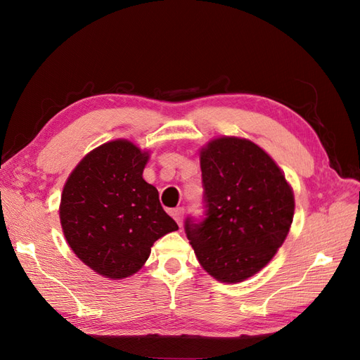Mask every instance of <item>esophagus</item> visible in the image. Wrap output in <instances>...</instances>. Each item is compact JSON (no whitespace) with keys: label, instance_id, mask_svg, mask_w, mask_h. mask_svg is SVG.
<instances>
[{"label":"esophagus","instance_id":"34e87169","mask_svg":"<svg viewBox=\"0 0 360 360\" xmlns=\"http://www.w3.org/2000/svg\"><path fill=\"white\" fill-rule=\"evenodd\" d=\"M183 214H184V209L183 207H177V209L171 210V216L176 219V222L181 226V222H183Z\"/></svg>","mask_w":360,"mask_h":360}]
</instances>
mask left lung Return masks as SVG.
I'll list each match as a JSON object with an SVG mask.
<instances>
[{"label":"left lung","mask_w":360,"mask_h":360,"mask_svg":"<svg viewBox=\"0 0 360 360\" xmlns=\"http://www.w3.org/2000/svg\"><path fill=\"white\" fill-rule=\"evenodd\" d=\"M200 162L205 217H188L184 231L207 274L242 282L284 243L294 214L292 189L275 160L249 139H212Z\"/></svg>","instance_id":"left-lung-1"}]
</instances>
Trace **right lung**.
I'll return each instance as SVG.
<instances>
[{"instance_id": "obj_1", "label": "right lung", "mask_w": 360, "mask_h": 360, "mask_svg": "<svg viewBox=\"0 0 360 360\" xmlns=\"http://www.w3.org/2000/svg\"><path fill=\"white\" fill-rule=\"evenodd\" d=\"M148 151L127 139L102 144L72 171L61 193L64 237L84 264L110 279L144 266L151 246L179 225L143 179Z\"/></svg>"}]
</instances>
